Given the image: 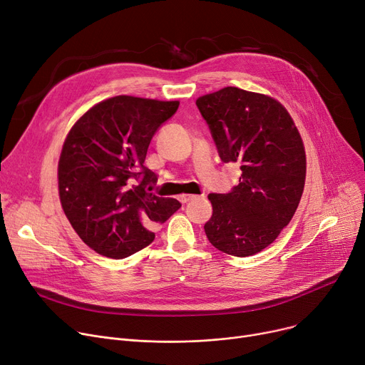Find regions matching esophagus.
Masks as SVG:
<instances>
[{"label":"esophagus","mask_w":365,"mask_h":365,"mask_svg":"<svg viewBox=\"0 0 365 365\" xmlns=\"http://www.w3.org/2000/svg\"><path fill=\"white\" fill-rule=\"evenodd\" d=\"M190 200H194V195H180V197H179V201H180L182 204H186V202H189Z\"/></svg>","instance_id":"1"}]
</instances>
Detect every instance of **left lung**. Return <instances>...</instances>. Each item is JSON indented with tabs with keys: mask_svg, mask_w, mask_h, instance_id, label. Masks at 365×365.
<instances>
[{
	"mask_svg": "<svg viewBox=\"0 0 365 365\" xmlns=\"http://www.w3.org/2000/svg\"><path fill=\"white\" fill-rule=\"evenodd\" d=\"M223 163H240V183L210 194L204 231L217 250L253 256L290 223L302 198L306 157L287 109L264 94L225 87L197 101Z\"/></svg>",
	"mask_w": 365,
	"mask_h": 365,
	"instance_id": "1",
	"label": "left lung"
}]
</instances>
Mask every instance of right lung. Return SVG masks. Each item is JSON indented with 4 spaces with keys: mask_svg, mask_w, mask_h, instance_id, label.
<instances>
[{
    "mask_svg": "<svg viewBox=\"0 0 365 365\" xmlns=\"http://www.w3.org/2000/svg\"><path fill=\"white\" fill-rule=\"evenodd\" d=\"M179 102L117 96L75 123L59 160V195L75 232L94 252L124 259L149 245L152 227L182 207L149 192L158 176L143 165L158 128Z\"/></svg>",
    "mask_w": 365,
    "mask_h": 365,
    "instance_id": "obj_1",
    "label": "right lung"
}]
</instances>
